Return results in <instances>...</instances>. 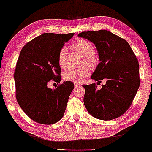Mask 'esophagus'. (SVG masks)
<instances>
[{
  "label": "esophagus",
  "mask_w": 152,
  "mask_h": 152,
  "mask_svg": "<svg viewBox=\"0 0 152 152\" xmlns=\"http://www.w3.org/2000/svg\"><path fill=\"white\" fill-rule=\"evenodd\" d=\"M74 86H75V87H80V86H81V84L80 83H74Z\"/></svg>",
  "instance_id": "obj_1"
}]
</instances>
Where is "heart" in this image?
I'll list each match as a JSON object with an SVG mask.
<instances>
[{
	"mask_svg": "<svg viewBox=\"0 0 152 152\" xmlns=\"http://www.w3.org/2000/svg\"><path fill=\"white\" fill-rule=\"evenodd\" d=\"M72 50L76 51L83 56L82 64L86 65L91 69H94L97 67L98 60L96 54V48L91 42L83 38H78L74 40L70 46ZM58 64L61 67L65 68L67 65V51L64 48L59 50L57 56ZM89 74L87 67H83L78 69H72L65 72L63 78L67 81L74 83H80L84 78Z\"/></svg>",
	"mask_w": 152,
	"mask_h": 152,
	"instance_id": "obj_1",
	"label": "heart"
}]
</instances>
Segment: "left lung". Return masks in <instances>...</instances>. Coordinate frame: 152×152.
Masks as SVG:
<instances>
[{
	"label": "left lung",
	"mask_w": 152,
	"mask_h": 152,
	"mask_svg": "<svg viewBox=\"0 0 152 152\" xmlns=\"http://www.w3.org/2000/svg\"><path fill=\"white\" fill-rule=\"evenodd\" d=\"M96 45L99 63L91 78L101 83L83 85L84 104L93 117L101 120L116 119L132 103L140 86L139 65L130 45L123 38L106 30L84 31L78 35Z\"/></svg>",
	"instance_id": "8db88e82"
}]
</instances>
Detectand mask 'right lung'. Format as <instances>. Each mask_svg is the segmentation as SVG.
Here are the masks:
<instances>
[{
    "label": "right lung",
    "instance_id": "1",
    "mask_svg": "<svg viewBox=\"0 0 152 152\" xmlns=\"http://www.w3.org/2000/svg\"><path fill=\"white\" fill-rule=\"evenodd\" d=\"M74 35L44 33L22 48L13 74L18 103L29 118L50 125L64 115L74 85L63 82L55 89L48 87L50 81L60 83L58 53Z\"/></svg>",
    "mask_w": 152,
    "mask_h": 152
}]
</instances>
